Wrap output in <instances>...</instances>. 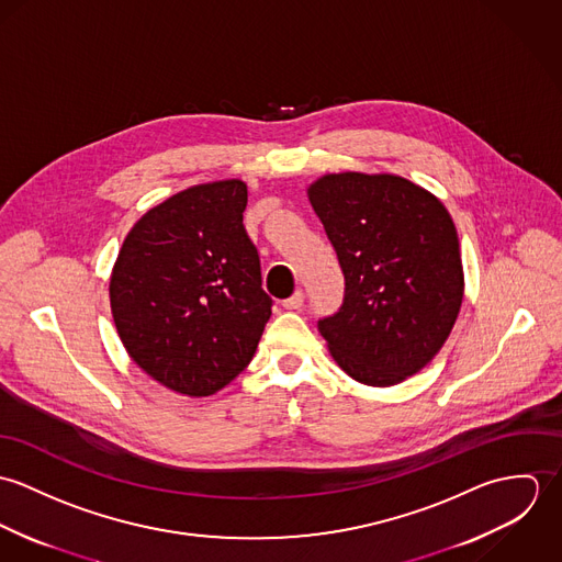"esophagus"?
Instances as JSON below:
<instances>
[{
    "mask_svg": "<svg viewBox=\"0 0 562 562\" xmlns=\"http://www.w3.org/2000/svg\"><path fill=\"white\" fill-rule=\"evenodd\" d=\"M303 303H305V294H303V290H296L290 299L283 301V307L285 310H301Z\"/></svg>",
    "mask_w": 562,
    "mask_h": 562,
    "instance_id": "34e87169",
    "label": "esophagus"
}]
</instances>
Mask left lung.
Listing matches in <instances>:
<instances>
[{"label":"left lung","instance_id":"1","mask_svg":"<svg viewBox=\"0 0 562 562\" xmlns=\"http://www.w3.org/2000/svg\"><path fill=\"white\" fill-rule=\"evenodd\" d=\"M346 294L318 322L335 363L370 387L398 385L446 344L465 277L446 205L401 175L328 172L307 188Z\"/></svg>","mask_w":562,"mask_h":562}]
</instances>
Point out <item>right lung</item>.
<instances>
[{
    "mask_svg": "<svg viewBox=\"0 0 562 562\" xmlns=\"http://www.w3.org/2000/svg\"><path fill=\"white\" fill-rule=\"evenodd\" d=\"M246 199L241 179L172 194L132 227L112 268L110 307L127 355L190 398L229 385L272 316L241 225Z\"/></svg>",
    "mask_w": 562,
    "mask_h": 562,
    "instance_id": "right-lung-1",
    "label": "right lung"
}]
</instances>
